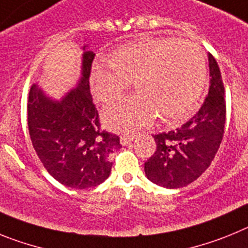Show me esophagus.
Returning a JSON list of instances; mask_svg holds the SVG:
<instances>
[{"label":"esophagus","instance_id":"esophagus-1","mask_svg":"<svg viewBox=\"0 0 248 248\" xmlns=\"http://www.w3.org/2000/svg\"><path fill=\"white\" fill-rule=\"evenodd\" d=\"M134 139H135L134 134H124L120 137V144H122V145H128V144L131 143Z\"/></svg>","mask_w":248,"mask_h":248}]
</instances>
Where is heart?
<instances>
[{
	"label": "heart",
	"mask_w": 248,
	"mask_h": 248,
	"mask_svg": "<svg viewBox=\"0 0 248 248\" xmlns=\"http://www.w3.org/2000/svg\"><path fill=\"white\" fill-rule=\"evenodd\" d=\"M131 80L139 93L103 109V120L109 128L134 130L157 115L164 122H175L202 93L205 56L187 39L160 37L123 46L110 59L99 58L93 63L92 89L102 102L119 98Z\"/></svg>",
	"instance_id": "1"
}]
</instances>
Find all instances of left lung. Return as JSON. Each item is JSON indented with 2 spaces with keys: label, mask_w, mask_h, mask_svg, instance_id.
I'll return each mask as SVG.
<instances>
[{
  "label": "left lung",
  "mask_w": 248,
  "mask_h": 248,
  "mask_svg": "<svg viewBox=\"0 0 248 248\" xmlns=\"http://www.w3.org/2000/svg\"><path fill=\"white\" fill-rule=\"evenodd\" d=\"M210 88L199 111L180 128L154 135L156 150L144 164L151 183L177 189L195 181L209 168L222 141L226 102L221 72L209 53Z\"/></svg>",
  "instance_id": "8db88e82"
}]
</instances>
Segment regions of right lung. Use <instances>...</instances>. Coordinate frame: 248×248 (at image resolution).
<instances>
[{"label":"right lung","instance_id":"add662e5","mask_svg":"<svg viewBox=\"0 0 248 248\" xmlns=\"http://www.w3.org/2000/svg\"><path fill=\"white\" fill-rule=\"evenodd\" d=\"M85 48H82L78 85L62 99H52L37 84L28 94L32 145L46 170L72 189H88L107 180L113 165L110 155L122 148L118 135L100 130L99 115L89 91L95 54Z\"/></svg>","mask_w":248,"mask_h":248}]
</instances>
